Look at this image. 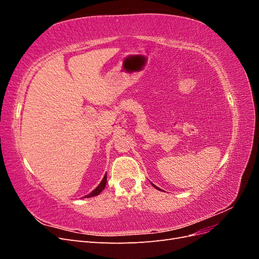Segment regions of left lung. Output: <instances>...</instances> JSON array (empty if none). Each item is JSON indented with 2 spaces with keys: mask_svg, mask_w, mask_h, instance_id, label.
<instances>
[{
  "mask_svg": "<svg viewBox=\"0 0 259 259\" xmlns=\"http://www.w3.org/2000/svg\"><path fill=\"white\" fill-rule=\"evenodd\" d=\"M153 187H154V188H156V189H159V188H158V187H156V186H154V185H153ZM159 190H160V189H159Z\"/></svg>",
  "mask_w": 259,
  "mask_h": 259,
  "instance_id": "left-lung-1",
  "label": "left lung"
}]
</instances>
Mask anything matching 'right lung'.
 <instances>
[{
  "instance_id": "right-lung-1",
  "label": "right lung",
  "mask_w": 259,
  "mask_h": 259,
  "mask_svg": "<svg viewBox=\"0 0 259 259\" xmlns=\"http://www.w3.org/2000/svg\"><path fill=\"white\" fill-rule=\"evenodd\" d=\"M106 184H107V174L104 176L103 180H101V183L98 185V187L96 188L95 190H93L89 195H86L85 198H90V197H95V195H98L101 191H103L105 189L106 187Z\"/></svg>"
}]
</instances>
